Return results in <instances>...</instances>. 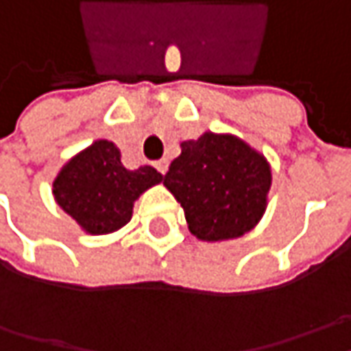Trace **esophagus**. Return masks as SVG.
Returning a JSON list of instances; mask_svg holds the SVG:
<instances>
[{"instance_id":"1","label":"esophagus","mask_w":351,"mask_h":351,"mask_svg":"<svg viewBox=\"0 0 351 351\" xmlns=\"http://www.w3.org/2000/svg\"><path fill=\"white\" fill-rule=\"evenodd\" d=\"M154 166L160 173H166V171H168V160H158Z\"/></svg>"}]
</instances>
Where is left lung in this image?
<instances>
[{
    "label": "left lung",
    "mask_w": 351,
    "mask_h": 351,
    "mask_svg": "<svg viewBox=\"0 0 351 351\" xmlns=\"http://www.w3.org/2000/svg\"><path fill=\"white\" fill-rule=\"evenodd\" d=\"M164 185L182 203L191 234L205 242L250 232L265 213L271 168L234 134L205 132L182 142Z\"/></svg>",
    "instance_id": "8db88e82"
}]
</instances>
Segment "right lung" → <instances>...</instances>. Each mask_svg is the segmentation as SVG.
<instances>
[{
  "label": "right lung",
  "mask_w": 351,
  "mask_h": 351,
  "mask_svg": "<svg viewBox=\"0 0 351 351\" xmlns=\"http://www.w3.org/2000/svg\"><path fill=\"white\" fill-rule=\"evenodd\" d=\"M162 180L152 166L127 169L113 142L95 141L58 171L52 193L88 234H109L130 221L134 201Z\"/></svg>",
  "instance_id": "add662e5"
}]
</instances>
